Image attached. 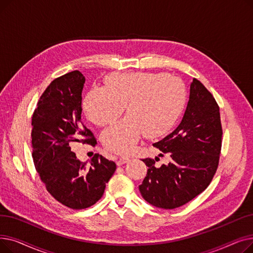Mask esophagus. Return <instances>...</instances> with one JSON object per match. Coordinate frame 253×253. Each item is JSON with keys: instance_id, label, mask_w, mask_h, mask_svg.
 Wrapping results in <instances>:
<instances>
[{"instance_id": "esophagus-1", "label": "esophagus", "mask_w": 253, "mask_h": 253, "mask_svg": "<svg viewBox=\"0 0 253 253\" xmlns=\"http://www.w3.org/2000/svg\"><path fill=\"white\" fill-rule=\"evenodd\" d=\"M129 160H130V159H129L128 157H119V158L117 159L116 162H117V165H118V166H121V165H123V164L128 163Z\"/></svg>"}]
</instances>
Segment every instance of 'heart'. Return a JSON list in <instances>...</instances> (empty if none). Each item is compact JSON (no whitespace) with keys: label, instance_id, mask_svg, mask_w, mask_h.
<instances>
[{"label":"heart","instance_id":"1","mask_svg":"<svg viewBox=\"0 0 253 253\" xmlns=\"http://www.w3.org/2000/svg\"><path fill=\"white\" fill-rule=\"evenodd\" d=\"M187 90L175 77L163 73H115L104 80V87L91 89L83 110L98 126L113 123L126 106L128 116L103 131L101 141L111 152L130 154L140 138L160 137L173 128L180 117Z\"/></svg>","mask_w":253,"mask_h":253}]
</instances>
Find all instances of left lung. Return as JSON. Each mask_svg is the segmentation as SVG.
<instances>
[{"instance_id": "8db88e82", "label": "left lung", "mask_w": 253, "mask_h": 253, "mask_svg": "<svg viewBox=\"0 0 253 253\" xmlns=\"http://www.w3.org/2000/svg\"><path fill=\"white\" fill-rule=\"evenodd\" d=\"M221 136L218 105L205 86L193 79L179 125L153 144L169 154L170 162L158 168L152 159L142 160L149 167L139 185L144 200L159 208L174 209L201 194L217 169Z\"/></svg>"}]
</instances>
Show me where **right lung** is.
Segmentation results:
<instances>
[{"mask_svg":"<svg viewBox=\"0 0 253 253\" xmlns=\"http://www.w3.org/2000/svg\"><path fill=\"white\" fill-rule=\"evenodd\" d=\"M84 83L85 77L79 71L53 80L32 118L35 167L47 191L72 209L94 205L117 168L115 162L99 154L94 155L87 167L71 150L73 142L96 143L81 120Z\"/></svg>","mask_w":253,"mask_h":253,"instance_id":"obj_1","label":"right lung"}]
</instances>
